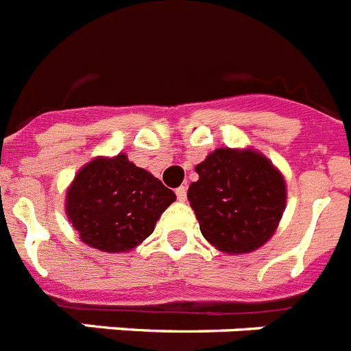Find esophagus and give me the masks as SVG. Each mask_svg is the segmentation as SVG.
Instances as JSON below:
<instances>
[{
  "label": "esophagus",
  "mask_w": 351,
  "mask_h": 351,
  "mask_svg": "<svg viewBox=\"0 0 351 351\" xmlns=\"http://www.w3.org/2000/svg\"><path fill=\"white\" fill-rule=\"evenodd\" d=\"M176 195H178L179 201H186V186H179V189L176 190Z\"/></svg>",
  "instance_id": "obj_1"
}]
</instances>
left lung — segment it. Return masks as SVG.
Here are the masks:
<instances>
[{
    "label": "left lung",
    "mask_w": 351,
    "mask_h": 351,
    "mask_svg": "<svg viewBox=\"0 0 351 351\" xmlns=\"http://www.w3.org/2000/svg\"><path fill=\"white\" fill-rule=\"evenodd\" d=\"M195 172L189 201L204 239L226 254L257 250L270 239L285 212L287 186L265 156L219 148Z\"/></svg>",
    "instance_id": "1"
}]
</instances>
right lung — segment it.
I'll return each mask as SVG.
<instances>
[{"label": "right lung", "instance_id": "add662e5", "mask_svg": "<svg viewBox=\"0 0 351 351\" xmlns=\"http://www.w3.org/2000/svg\"><path fill=\"white\" fill-rule=\"evenodd\" d=\"M173 201L172 190L119 154L81 168L66 192V215L83 243L114 254L147 239Z\"/></svg>", "mask_w": 351, "mask_h": 351}]
</instances>
